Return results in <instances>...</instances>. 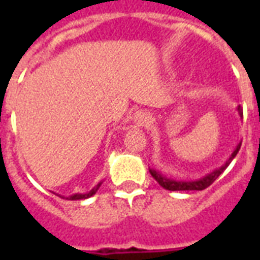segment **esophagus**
I'll use <instances>...</instances> for the list:
<instances>
[{
	"label": "esophagus",
	"mask_w": 260,
	"mask_h": 260,
	"mask_svg": "<svg viewBox=\"0 0 260 260\" xmlns=\"http://www.w3.org/2000/svg\"><path fill=\"white\" fill-rule=\"evenodd\" d=\"M147 114L145 111H136L134 114V117H132V121H134V124L135 125H145L147 122Z\"/></svg>",
	"instance_id": "34e87169"
}]
</instances>
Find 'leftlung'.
I'll return each instance as SVG.
<instances>
[{
    "label": "left lung",
    "instance_id": "1",
    "mask_svg": "<svg viewBox=\"0 0 260 260\" xmlns=\"http://www.w3.org/2000/svg\"><path fill=\"white\" fill-rule=\"evenodd\" d=\"M237 111L240 114V117L242 118V108L238 106L237 107ZM241 142L235 146V149L233 150V153L230 154V157L224 161L220 167L214 169L210 173H207L201 178L198 180H177V178H173V177H167L166 174H163L161 171H158L156 169H149V173L152 174V177L154 180L157 181L160 186H163L164 189H169V191H202V189H206L207 186L212 185L214 181L217 180L220 175L223 174L224 170L227 169L230 166V163L234 160V157L237 156V153L240 150Z\"/></svg>",
    "mask_w": 260,
    "mask_h": 260
}]
</instances>
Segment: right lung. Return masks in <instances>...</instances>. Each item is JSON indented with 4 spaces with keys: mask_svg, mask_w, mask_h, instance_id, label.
<instances>
[{
    "mask_svg": "<svg viewBox=\"0 0 260 260\" xmlns=\"http://www.w3.org/2000/svg\"><path fill=\"white\" fill-rule=\"evenodd\" d=\"M102 184L103 182H99V184H97L94 188H91L89 192H85V193H74V195L68 196L67 199H69V201H82V199H87V198H90V196H93L97 191H99V188H100V185H102ZM61 198H64V196H61Z\"/></svg>",
    "mask_w": 260,
    "mask_h": 260,
    "instance_id": "right-lung-1",
    "label": "right lung"
}]
</instances>
